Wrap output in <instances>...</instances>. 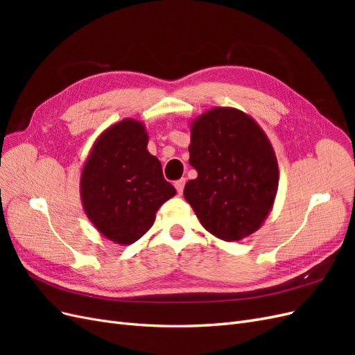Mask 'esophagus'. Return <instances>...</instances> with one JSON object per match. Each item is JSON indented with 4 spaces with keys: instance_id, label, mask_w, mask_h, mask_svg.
I'll use <instances>...</instances> for the list:
<instances>
[{
    "instance_id": "esophagus-1",
    "label": "esophagus",
    "mask_w": 355,
    "mask_h": 355,
    "mask_svg": "<svg viewBox=\"0 0 355 355\" xmlns=\"http://www.w3.org/2000/svg\"><path fill=\"white\" fill-rule=\"evenodd\" d=\"M185 182H187L185 178H182V179H179V180L175 182V188H176V191H178V194H182V192H184Z\"/></svg>"
}]
</instances>
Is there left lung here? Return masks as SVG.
Returning <instances> with one entry per match:
<instances>
[{
    "label": "left lung",
    "mask_w": 355,
    "mask_h": 355,
    "mask_svg": "<svg viewBox=\"0 0 355 355\" xmlns=\"http://www.w3.org/2000/svg\"><path fill=\"white\" fill-rule=\"evenodd\" d=\"M189 164L198 176L184 196L207 231L239 241L259 230L278 188L274 149L249 115L214 108L192 124Z\"/></svg>",
    "instance_id": "obj_1"
}]
</instances>
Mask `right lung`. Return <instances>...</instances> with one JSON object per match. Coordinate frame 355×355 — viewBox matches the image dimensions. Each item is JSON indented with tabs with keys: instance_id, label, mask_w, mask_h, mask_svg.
Masks as SVG:
<instances>
[{
	"instance_id": "obj_1",
	"label": "right lung",
	"mask_w": 355,
	"mask_h": 355,
	"mask_svg": "<svg viewBox=\"0 0 355 355\" xmlns=\"http://www.w3.org/2000/svg\"><path fill=\"white\" fill-rule=\"evenodd\" d=\"M146 145L145 127L124 120L98 139L83 168L84 210L99 232L118 244L141 239L158 207L176 194Z\"/></svg>"
}]
</instances>
